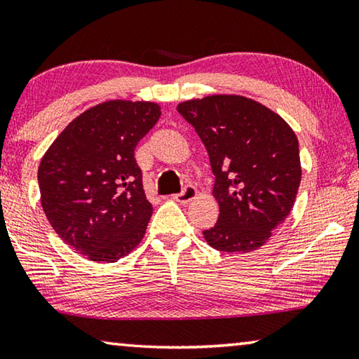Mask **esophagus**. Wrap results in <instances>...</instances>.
I'll use <instances>...</instances> for the list:
<instances>
[{"label":"esophagus","mask_w":359,"mask_h":359,"mask_svg":"<svg viewBox=\"0 0 359 359\" xmlns=\"http://www.w3.org/2000/svg\"><path fill=\"white\" fill-rule=\"evenodd\" d=\"M196 198V189L193 185H187L184 187V190L177 195H174V200L180 203V204H189L190 201H193Z\"/></svg>","instance_id":"esophagus-1"}]
</instances>
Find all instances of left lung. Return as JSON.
Listing matches in <instances>:
<instances>
[{"mask_svg": "<svg viewBox=\"0 0 359 359\" xmlns=\"http://www.w3.org/2000/svg\"><path fill=\"white\" fill-rule=\"evenodd\" d=\"M177 111L195 128L215 175L219 220L204 230L209 246L251 252L269 241L291 212L302 179L299 140L270 108L243 95L182 102Z\"/></svg>", "mask_w": 359, "mask_h": 359, "instance_id": "obj_1", "label": "left lung"}]
</instances>
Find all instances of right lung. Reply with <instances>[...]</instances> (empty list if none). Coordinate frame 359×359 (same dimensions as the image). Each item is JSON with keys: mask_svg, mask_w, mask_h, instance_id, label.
<instances>
[{"mask_svg": "<svg viewBox=\"0 0 359 359\" xmlns=\"http://www.w3.org/2000/svg\"><path fill=\"white\" fill-rule=\"evenodd\" d=\"M161 108L108 100L62 130L39 163L41 206L54 231L94 262H116L142 241L153 208L134 158Z\"/></svg>", "mask_w": 359, "mask_h": 359, "instance_id": "add662e5", "label": "right lung"}]
</instances>
